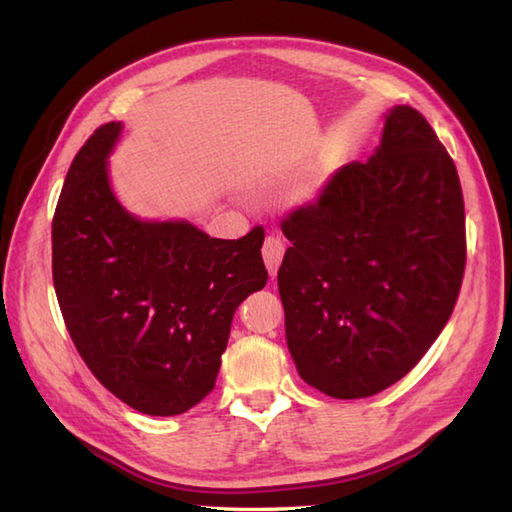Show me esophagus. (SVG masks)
Returning <instances> with one entry per match:
<instances>
[{"mask_svg":"<svg viewBox=\"0 0 512 512\" xmlns=\"http://www.w3.org/2000/svg\"><path fill=\"white\" fill-rule=\"evenodd\" d=\"M284 242H281L279 237L275 235H268L266 242H264V248H262V255H264V264L268 268L270 277L277 275V268L281 264V257H284Z\"/></svg>","mask_w":512,"mask_h":512,"instance_id":"obj_1","label":"esophagus"}]
</instances>
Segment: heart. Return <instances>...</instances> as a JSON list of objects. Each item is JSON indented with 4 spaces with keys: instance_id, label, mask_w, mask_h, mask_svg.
<instances>
[{
    "instance_id": "1",
    "label": "heart",
    "mask_w": 512,
    "mask_h": 512,
    "mask_svg": "<svg viewBox=\"0 0 512 512\" xmlns=\"http://www.w3.org/2000/svg\"><path fill=\"white\" fill-rule=\"evenodd\" d=\"M321 187H323V178H321V176H308V178H303V180H299V182L295 184V187H292V189L288 191L286 202H288L290 206H303V204H308V202H312L314 198H317Z\"/></svg>"
}]
</instances>
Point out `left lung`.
<instances>
[{"label": "left lung", "mask_w": 512, "mask_h": 512, "mask_svg": "<svg viewBox=\"0 0 512 512\" xmlns=\"http://www.w3.org/2000/svg\"><path fill=\"white\" fill-rule=\"evenodd\" d=\"M281 231L292 246L277 284L299 376L352 400L411 372L447 325L466 264L460 178L424 116L391 107L369 160L336 171Z\"/></svg>", "instance_id": "left-lung-1"}]
</instances>
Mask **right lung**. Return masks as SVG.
I'll use <instances>...</instances> for the list:
<instances>
[{
  "label": "right lung",
  "instance_id": "right-lung-1",
  "mask_svg": "<svg viewBox=\"0 0 512 512\" xmlns=\"http://www.w3.org/2000/svg\"><path fill=\"white\" fill-rule=\"evenodd\" d=\"M121 134L123 123L96 129L65 176L54 290L101 385L147 416H178L215 387L237 306L266 286L264 231L217 239L187 220H140L110 180Z\"/></svg>",
  "mask_w": 512,
  "mask_h": 512
}]
</instances>
